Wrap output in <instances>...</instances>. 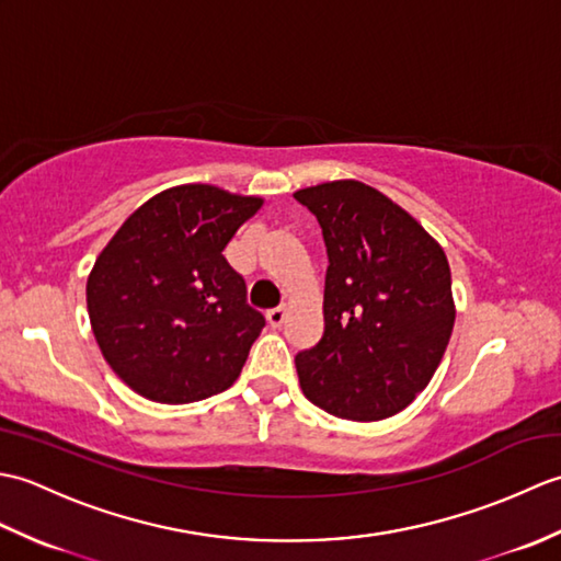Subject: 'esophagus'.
Segmentation results:
<instances>
[{"mask_svg":"<svg viewBox=\"0 0 561 561\" xmlns=\"http://www.w3.org/2000/svg\"><path fill=\"white\" fill-rule=\"evenodd\" d=\"M284 318H287V311H284L282 306H277V308H270V311H267V320H270V325H272V328H282Z\"/></svg>","mask_w":561,"mask_h":561,"instance_id":"34e87169","label":"esophagus"}]
</instances>
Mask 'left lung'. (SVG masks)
I'll use <instances>...</instances> for the list:
<instances>
[{
	"label": "left lung",
	"instance_id": "1",
	"mask_svg": "<svg viewBox=\"0 0 561 561\" xmlns=\"http://www.w3.org/2000/svg\"><path fill=\"white\" fill-rule=\"evenodd\" d=\"M328 248L325 330L296 354L304 396L328 414L376 422L420 396L456 308L444 248L376 187L335 181L294 193Z\"/></svg>",
	"mask_w": 561,
	"mask_h": 561
}]
</instances>
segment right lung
<instances>
[{
  "label": "right lung",
  "mask_w": 561,
  "mask_h": 561,
  "mask_svg": "<svg viewBox=\"0 0 561 561\" xmlns=\"http://www.w3.org/2000/svg\"><path fill=\"white\" fill-rule=\"evenodd\" d=\"M260 197L181 185L145 202L87 284L93 335L139 396L183 404L229 388L265 328L221 250Z\"/></svg>",
  "instance_id": "obj_1"
}]
</instances>
